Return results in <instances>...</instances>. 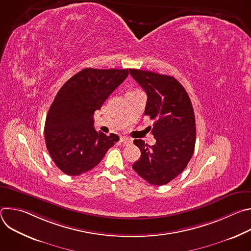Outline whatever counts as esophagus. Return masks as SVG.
Wrapping results in <instances>:
<instances>
[{"mask_svg": "<svg viewBox=\"0 0 251 251\" xmlns=\"http://www.w3.org/2000/svg\"><path fill=\"white\" fill-rule=\"evenodd\" d=\"M120 142L122 143L123 145H129V144H131V143H132V140L129 139L128 137H121L120 138Z\"/></svg>", "mask_w": 251, "mask_h": 251, "instance_id": "obj_1", "label": "esophagus"}]
</instances>
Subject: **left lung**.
Listing matches in <instances>:
<instances>
[{"mask_svg":"<svg viewBox=\"0 0 251 251\" xmlns=\"http://www.w3.org/2000/svg\"><path fill=\"white\" fill-rule=\"evenodd\" d=\"M131 76L147 93L145 115L154 121L156 144L134 140L141 158L132 168L154 186H163L180 175L190 162L196 144V120L184 86L170 75L130 69ZM151 130V127H150Z\"/></svg>","mask_w":251,"mask_h":251,"instance_id":"8db88e82","label":"left lung"}]
</instances>
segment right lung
Here are the masks:
<instances>
[{"mask_svg":"<svg viewBox=\"0 0 251 251\" xmlns=\"http://www.w3.org/2000/svg\"><path fill=\"white\" fill-rule=\"evenodd\" d=\"M128 69L84 68L57 92L45 124L49 153L57 168L79 176L97 166L119 137L94 128L93 115L126 79Z\"/></svg>","mask_w":251,"mask_h":251,"instance_id":"right-lung-1","label":"right lung"}]
</instances>
